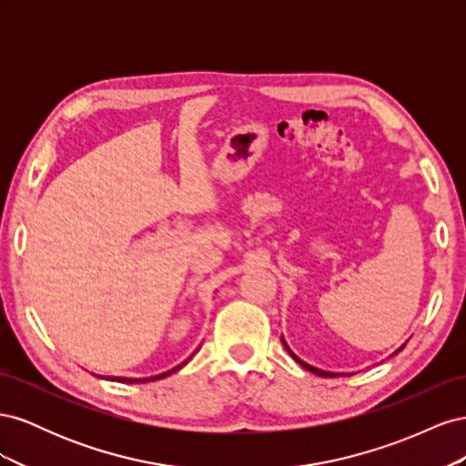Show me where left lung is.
Here are the masks:
<instances>
[{
  "mask_svg": "<svg viewBox=\"0 0 466 466\" xmlns=\"http://www.w3.org/2000/svg\"><path fill=\"white\" fill-rule=\"evenodd\" d=\"M281 344H284V346H286V350H288V354H289V356H291V358H293L295 361H298V363L301 365V368H305L307 371H311V373H315V375H320V377H336V375H338V373H330V371H322V370H319V368H313V365H309V363H305L303 360H299V358H298V356H295V354H293V351L289 350L288 342L284 340V336H281ZM402 348H404V344H402V346H400V348H399L397 351H394V354H399V351H400Z\"/></svg>",
  "mask_w": 466,
  "mask_h": 466,
  "instance_id": "left-lung-1",
  "label": "left lung"
}]
</instances>
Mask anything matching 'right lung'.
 Returning a JSON list of instances; mask_svg holds the SVG:
<instances>
[{
	"label": "right lung",
	"mask_w": 466,
	"mask_h": 466,
	"mask_svg": "<svg viewBox=\"0 0 466 466\" xmlns=\"http://www.w3.org/2000/svg\"><path fill=\"white\" fill-rule=\"evenodd\" d=\"M198 351V350H196ZM194 351V354H196ZM192 354V356H194ZM192 356L188 358V360H192ZM188 360L187 361H182L180 365H177V368H173V370H168V371H165V373H159V375H153V377H144V379H130V377H106L108 380H118V383H147V380H155V379H165V377H168V375H173L175 371H178V370H182L185 368V365L188 363Z\"/></svg>",
	"instance_id": "add662e5"
}]
</instances>
